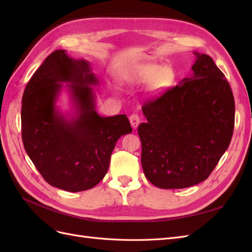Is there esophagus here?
Returning <instances> with one entry per match:
<instances>
[{"instance_id":"34e87169","label":"esophagus","mask_w":252,"mask_h":252,"mask_svg":"<svg viewBox=\"0 0 252 252\" xmlns=\"http://www.w3.org/2000/svg\"><path fill=\"white\" fill-rule=\"evenodd\" d=\"M129 121H130V125H131V127L135 129L136 127L139 126V124H140V117L138 116V114L133 113V114H131L130 118H129Z\"/></svg>"}]
</instances>
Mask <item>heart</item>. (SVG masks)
I'll return each mask as SVG.
<instances>
[{
    "mask_svg": "<svg viewBox=\"0 0 252 252\" xmlns=\"http://www.w3.org/2000/svg\"><path fill=\"white\" fill-rule=\"evenodd\" d=\"M174 79V72L169 66H161L152 63L136 65L131 68L124 80L133 85L150 84L156 91H161L168 87Z\"/></svg>",
    "mask_w": 252,
    "mask_h": 252,
    "instance_id": "heart-1",
    "label": "heart"
}]
</instances>
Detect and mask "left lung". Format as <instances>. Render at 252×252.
<instances>
[{
    "mask_svg": "<svg viewBox=\"0 0 252 252\" xmlns=\"http://www.w3.org/2000/svg\"><path fill=\"white\" fill-rule=\"evenodd\" d=\"M192 74L142 107L141 163L147 180L162 189H182L209 177L229 146L234 98L213 60L194 52Z\"/></svg>",
    "mask_w": 252,
    "mask_h": 252,
    "instance_id": "left-lung-1",
    "label": "left lung"
}]
</instances>
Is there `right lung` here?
<instances>
[{"label": "right lung", "instance_id": "obj_1", "mask_svg": "<svg viewBox=\"0 0 252 252\" xmlns=\"http://www.w3.org/2000/svg\"><path fill=\"white\" fill-rule=\"evenodd\" d=\"M98 83L89 62L59 49L45 59L26 85L23 144L53 187L78 192L97 185L107 173L117 141L132 131L126 114L101 117L96 112L94 86ZM63 88L71 96L70 114H62L56 106Z\"/></svg>", "mask_w": 252, "mask_h": 252}]
</instances>
